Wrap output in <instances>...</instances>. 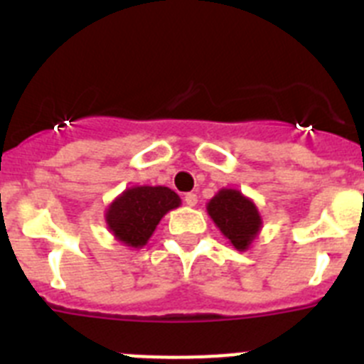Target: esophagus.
<instances>
[{"label": "esophagus", "mask_w": 364, "mask_h": 364, "mask_svg": "<svg viewBox=\"0 0 364 364\" xmlns=\"http://www.w3.org/2000/svg\"><path fill=\"white\" fill-rule=\"evenodd\" d=\"M184 202L188 205H197V202H198V197L197 195H195V193H186V197H184Z\"/></svg>", "instance_id": "obj_1"}]
</instances>
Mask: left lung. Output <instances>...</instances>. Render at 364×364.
<instances>
[{
    "label": "left lung",
    "instance_id": "obj_1",
    "mask_svg": "<svg viewBox=\"0 0 364 364\" xmlns=\"http://www.w3.org/2000/svg\"><path fill=\"white\" fill-rule=\"evenodd\" d=\"M208 213L239 252H246L262 228L257 205L237 189H220L208 202Z\"/></svg>",
    "mask_w": 364,
    "mask_h": 364
}]
</instances>
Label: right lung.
<instances>
[{"label": "right lung", "mask_w": 364, "mask_h": 364, "mask_svg": "<svg viewBox=\"0 0 364 364\" xmlns=\"http://www.w3.org/2000/svg\"><path fill=\"white\" fill-rule=\"evenodd\" d=\"M180 205V197L164 186H134L114 198L105 222L114 239L129 247L146 246L167 211Z\"/></svg>", "instance_id": "obj_1"}]
</instances>
